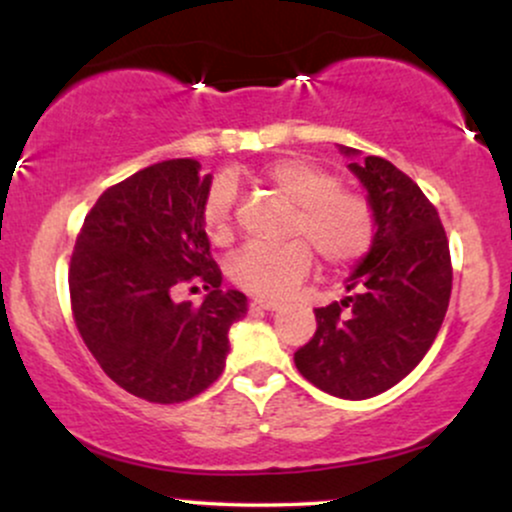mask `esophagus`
Returning a JSON list of instances; mask_svg holds the SVG:
<instances>
[{"mask_svg":"<svg viewBox=\"0 0 512 512\" xmlns=\"http://www.w3.org/2000/svg\"><path fill=\"white\" fill-rule=\"evenodd\" d=\"M252 308H260V310H279L281 303L274 301V298H252Z\"/></svg>","mask_w":512,"mask_h":512,"instance_id":"obj_1","label":"esophagus"}]
</instances>
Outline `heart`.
<instances>
[{
  "label": "heart",
  "mask_w": 512,
  "mask_h": 512,
  "mask_svg": "<svg viewBox=\"0 0 512 512\" xmlns=\"http://www.w3.org/2000/svg\"><path fill=\"white\" fill-rule=\"evenodd\" d=\"M279 197L293 204L289 236H301L274 248L240 250L228 274L240 289L281 298L291 293L313 267V250L330 267H346L366 255L375 236L370 204L356 192L342 190L337 178L305 158H279L262 173ZM202 226L214 245L233 240V187L219 180L202 204ZM311 245L308 246L307 243Z\"/></svg>",
  "instance_id": "obj_1"
}]
</instances>
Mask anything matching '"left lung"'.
I'll list each match as a JSON object with an SVG mask.
<instances>
[{
    "instance_id": "obj_1",
    "label": "left lung",
    "mask_w": 512,
    "mask_h": 512,
    "mask_svg": "<svg viewBox=\"0 0 512 512\" xmlns=\"http://www.w3.org/2000/svg\"><path fill=\"white\" fill-rule=\"evenodd\" d=\"M339 151L366 190L375 236L346 276L349 296L315 310L317 330L293 361L327 395L368 399L407 378L436 342L452 289L450 248L409 175L351 146Z\"/></svg>"
}]
</instances>
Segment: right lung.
Instances as JSON below:
<instances>
[{"instance_id": "add662e5", "label": "right lung", "mask_w": 512, "mask_h": 512, "mask_svg": "<svg viewBox=\"0 0 512 512\" xmlns=\"http://www.w3.org/2000/svg\"><path fill=\"white\" fill-rule=\"evenodd\" d=\"M209 190L195 158L154 163L105 190L76 238L69 293L81 339L110 380L146 402L207 390L226 366L228 330L248 313L211 260ZM187 280L210 291L199 306L172 301Z\"/></svg>"}]
</instances>
